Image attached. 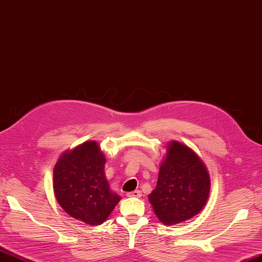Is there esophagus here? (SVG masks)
<instances>
[{
  "label": "esophagus",
  "instance_id": "obj_1",
  "mask_svg": "<svg viewBox=\"0 0 262 262\" xmlns=\"http://www.w3.org/2000/svg\"><path fill=\"white\" fill-rule=\"evenodd\" d=\"M127 196H129V198H141L142 192L138 191V190L133 191V192H128V193H127Z\"/></svg>",
  "mask_w": 262,
  "mask_h": 262
}]
</instances>
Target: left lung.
Masks as SVG:
<instances>
[{
    "mask_svg": "<svg viewBox=\"0 0 262 262\" xmlns=\"http://www.w3.org/2000/svg\"><path fill=\"white\" fill-rule=\"evenodd\" d=\"M210 175L195 151L172 141L161 163L155 190L148 195L156 216L166 226L199 214L210 194Z\"/></svg>",
    "mask_w": 262,
    "mask_h": 262,
    "instance_id": "obj_1",
    "label": "left lung"
}]
</instances>
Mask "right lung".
Instances as JSON below:
<instances>
[{"label": "right lung", "instance_id": "right-lung-1", "mask_svg": "<svg viewBox=\"0 0 262 262\" xmlns=\"http://www.w3.org/2000/svg\"><path fill=\"white\" fill-rule=\"evenodd\" d=\"M106 157L95 141L60 156L53 168V191L70 216L90 226L103 223L120 201L105 175Z\"/></svg>", "mask_w": 262, "mask_h": 262}]
</instances>
